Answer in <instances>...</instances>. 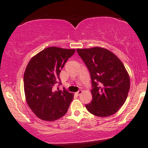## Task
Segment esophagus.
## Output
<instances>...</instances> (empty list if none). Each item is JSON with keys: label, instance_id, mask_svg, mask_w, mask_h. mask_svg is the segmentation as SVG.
<instances>
[{"label": "esophagus", "instance_id": "esophagus-1", "mask_svg": "<svg viewBox=\"0 0 148 148\" xmlns=\"http://www.w3.org/2000/svg\"><path fill=\"white\" fill-rule=\"evenodd\" d=\"M82 92H83V91H82V90H79L78 91H77V92H76V94L77 95V96H79V95H81L82 94Z\"/></svg>", "mask_w": 148, "mask_h": 148}]
</instances>
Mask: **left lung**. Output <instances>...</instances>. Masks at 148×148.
Listing matches in <instances>:
<instances>
[{"label":"left lung","instance_id":"1","mask_svg":"<svg viewBox=\"0 0 148 148\" xmlns=\"http://www.w3.org/2000/svg\"><path fill=\"white\" fill-rule=\"evenodd\" d=\"M88 69L92 82V101L87 111L99 117L116 113L127 98L130 77L124 64L110 50L101 47L77 49Z\"/></svg>","mask_w":148,"mask_h":148}]
</instances>
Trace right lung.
<instances>
[{
  "mask_svg": "<svg viewBox=\"0 0 148 148\" xmlns=\"http://www.w3.org/2000/svg\"><path fill=\"white\" fill-rule=\"evenodd\" d=\"M74 49L49 47L32 57L24 73L26 101L33 113L44 121H53L66 113L74 94L53 87ZM61 84V82L60 84Z\"/></svg>",
  "mask_w": 148,
  "mask_h": 148,
  "instance_id": "obj_1",
  "label": "right lung"
}]
</instances>
